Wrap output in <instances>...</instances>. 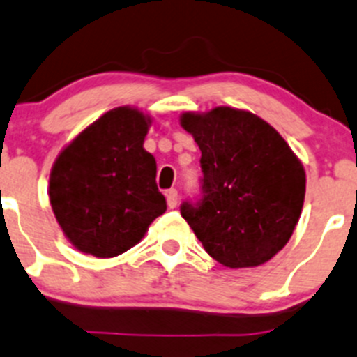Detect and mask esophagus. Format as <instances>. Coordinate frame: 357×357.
I'll list each match as a JSON object with an SVG mask.
<instances>
[{"mask_svg":"<svg viewBox=\"0 0 357 357\" xmlns=\"http://www.w3.org/2000/svg\"><path fill=\"white\" fill-rule=\"evenodd\" d=\"M165 197H167V206L171 207V209H174V207L178 206V190H174V188L167 190Z\"/></svg>","mask_w":357,"mask_h":357,"instance_id":"esophagus-1","label":"esophagus"}]
</instances>
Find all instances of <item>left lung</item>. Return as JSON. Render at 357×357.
<instances>
[{"label":"left lung","mask_w":357,"mask_h":357,"mask_svg":"<svg viewBox=\"0 0 357 357\" xmlns=\"http://www.w3.org/2000/svg\"><path fill=\"white\" fill-rule=\"evenodd\" d=\"M199 144L202 195L181 216L204 249L230 268L258 266L293 235L305 199V171L272 126L244 109L183 113Z\"/></svg>","instance_id":"obj_1"}]
</instances>
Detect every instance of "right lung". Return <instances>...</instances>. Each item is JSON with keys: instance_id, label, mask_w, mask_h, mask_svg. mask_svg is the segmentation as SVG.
Returning <instances> with one entry per match:
<instances>
[{"instance_id": "right-lung-1", "label": "right lung", "mask_w": 357, "mask_h": 357, "mask_svg": "<svg viewBox=\"0 0 357 357\" xmlns=\"http://www.w3.org/2000/svg\"><path fill=\"white\" fill-rule=\"evenodd\" d=\"M150 116L115 108L78 134L55 160L50 197L55 220L78 251L113 258L146 234L165 213L157 162L143 148Z\"/></svg>"}]
</instances>
